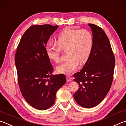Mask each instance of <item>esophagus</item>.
<instances>
[{
  "mask_svg": "<svg viewBox=\"0 0 126 126\" xmlns=\"http://www.w3.org/2000/svg\"><path fill=\"white\" fill-rule=\"evenodd\" d=\"M72 80V79L71 78H70V77H69V76L66 77V80H67V82H70V81H71Z\"/></svg>",
  "mask_w": 126,
  "mask_h": 126,
  "instance_id": "obj_1",
  "label": "esophagus"
}]
</instances>
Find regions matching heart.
<instances>
[{
    "label": "heart",
    "mask_w": 126,
    "mask_h": 126,
    "mask_svg": "<svg viewBox=\"0 0 126 126\" xmlns=\"http://www.w3.org/2000/svg\"><path fill=\"white\" fill-rule=\"evenodd\" d=\"M56 44H48L46 54L52 61L58 63L61 59V51H66L68 58L56 68L59 74L70 75L73 72L79 63L86 62L93 50L94 37L88 30L66 29L56 39Z\"/></svg>",
    "instance_id": "b5f03b06"
}]
</instances>
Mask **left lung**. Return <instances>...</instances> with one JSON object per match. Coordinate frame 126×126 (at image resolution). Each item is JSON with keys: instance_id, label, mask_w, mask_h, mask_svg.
I'll list each match as a JSON object with an SVG mask.
<instances>
[{"instance_id": "1", "label": "left lung", "mask_w": 126, "mask_h": 126, "mask_svg": "<svg viewBox=\"0 0 126 126\" xmlns=\"http://www.w3.org/2000/svg\"><path fill=\"white\" fill-rule=\"evenodd\" d=\"M94 37L91 56L80 72L74 75L79 89L74 94L81 107L92 108L102 102L111 88L115 59L109 39L104 31L94 24H89Z\"/></svg>"}]
</instances>
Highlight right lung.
<instances>
[{
  "instance_id": "1",
  "label": "right lung",
  "mask_w": 126,
  "mask_h": 126,
  "mask_svg": "<svg viewBox=\"0 0 126 126\" xmlns=\"http://www.w3.org/2000/svg\"><path fill=\"white\" fill-rule=\"evenodd\" d=\"M58 26L33 25L23 34L15 55L17 79L24 98L32 107L49 109L56 94L66 82L63 74L52 75L53 67L46 54V44Z\"/></svg>"
}]
</instances>
